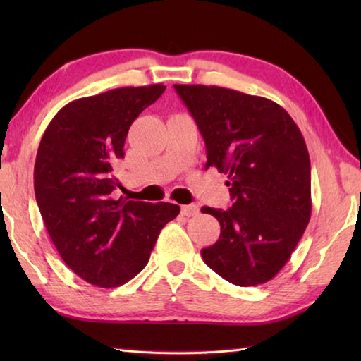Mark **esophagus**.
Masks as SVG:
<instances>
[{"mask_svg": "<svg viewBox=\"0 0 361 361\" xmlns=\"http://www.w3.org/2000/svg\"><path fill=\"white\" fill-rule=\"evenodd\" d=\"M199 213V209H197V205H183L181 207V215H185V216H195Z\"/></svg>", "mask_w": 361, "mask_h": 361, "instance_id": "esophagus-1", "label": "esophagus"}]
</instances>
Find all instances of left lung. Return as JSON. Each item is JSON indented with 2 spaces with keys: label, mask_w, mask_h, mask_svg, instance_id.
<instances>
[{
  "label": "left lung",
  "mask_w": 361,
  "mask_h": 361,
  "mask_svg": "<svg viewBox=\"0 0 361 361\" xmlns=\"http://www.w3.org/2000/svg\"><path fill=\"white\" fill-rule=\"evenodd\" d=\"M202 133L205 169L228 175L232 207H202L221 234L200 250L205 264L239 286L266 283L290 259L307 228L310 159L304 137L285 109L218 85L175 84Z\"/></svg>",
  "instance_id": "obj_1"
}]
</instances>
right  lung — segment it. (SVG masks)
Here are the masks:
<instances>
[{"label":"right lung","instance_id":"obj_1","mask_svg":"<svg viewBox=\"0 0 361 361\" xmlns=\"http://www.w3.org/2000/svg\"><path fill=\"white\" fill-rule=\"evenodd\" d=\"M166 85L113 89L54 116L35 162V195L59 255L85 282L114 288L148 264L159 232L178 215L169 202L118 197L114 164L132 122Z\"/></svg>","mask_w":361,"mask_h":361}]
</instances>
